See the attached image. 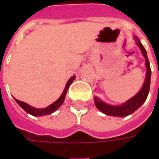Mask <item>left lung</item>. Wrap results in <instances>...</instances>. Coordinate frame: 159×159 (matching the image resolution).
<instances>
[{
  "label": "left lung",
  "mask_w": 159,
  "mask_h": 159,
  "mask_svg": "<svg viewBox=\"0 0 159 159\" xmlns=\"http://www.w3.org/2000/svg\"><path fill=\"white\" fill-rule=\"evenodd\" d=\"M134 39L136 40V44H137L141 51L143 53V57H145V65L147 68V72H146V79L144 81L143 86L141 89V90L138 92L136 95L134 97H132L131 99H129L128 101H126L125 103L119 105V106H114L111 104H107L105 102H103L101 100H99L97 97H95V106L97 107V109L99 111H101L102 112H103L106 115L109 116H115V117H125L128 116L133 112H134L138 108L143 105L144 102L146 101L147 96L149 95V91H150V77H151V70H150V62L147 57V52L146 49L144 48L143 44L140 42V40L137 37H134Z\"/></svg>",
  "instance_id": "8db88e82"
}]
</instances>
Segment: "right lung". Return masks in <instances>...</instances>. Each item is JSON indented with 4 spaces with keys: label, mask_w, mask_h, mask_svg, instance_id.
Segmentation results:
<instances>
[{
    "label": "right lung",
    "mask_w": 159,
    "mask_h": 159,
    "mask_svg": "<svg viewBox=\"0 0 159 159\" xmlns=\"http://www.w3.org/2000/svg\"><path fill=\"white\" fill-rule=\"evenodd\" d=\"M75 80V76H72L70 78V80L67 81L66 83V86H65V89H64L63 94L61 95V96L58 98L57 101L55 102H53L52 104H50L49 106L46 107L44 109H37V108H34L33 106H30L29 104L24 102L19 101V100H16L15 99L16 102L18 103V105L21 107L23 110H25V111L33 116H44V115H49L51 114L54 111H56L57 110L59 107L61 106L63 104V102L64 101V98H65V95H66V93H67V90L69 89L70 85L72 83V81Z\"/></svg>",
    "instance_id": "obj_1"
}]
</instances>
